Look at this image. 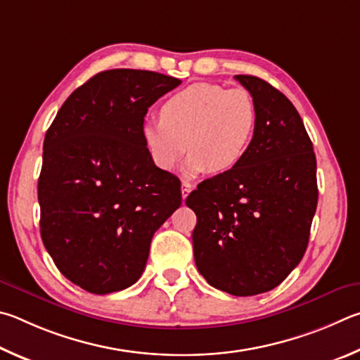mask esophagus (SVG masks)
<instances>
[{"label": "esophagus", "instance_id": "34e87169", "mask_svg": "<svg viewBox=\"0 0 360 360\" xmlns=\"http://www.w3.org/2000/svg\"><path fill=\"white\" fill-rule=\"evenodd\" d=\"M190 191H191V185L188 184V181H184V184H181V198H184V200L188 198Z\"/></svg>", "mask_w": 360, "mask_h": 360}]
</instances>
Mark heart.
<instances>
[{
    "mask_svg": "<svg viewBox=\"0 0 360 360\" xmlns=\"http://www.w3.org/2000/svg\"><path fill=\"white\" fill-rule=\"evenodd\" d=\"M161 120L145 122L142 137L151 160L162 170H174L186 153V170L224 174L248 155L257 126L253 94L245 88L193 84L164 101Z\"/></svg>",
    "mask_w": 360,
    "mask_h": 360,
    "instance_id": "heart-1",
    "label": "heart"
}]
</instances>
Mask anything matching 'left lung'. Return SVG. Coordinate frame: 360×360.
Instances as JSON below:
<instances>
[{"label": "left lung", "mask_w": 360, "mask_h": 360, "mask_svg": "<svg viewBox=\"0 0 360 360\" xmlns=\"http://www.w3.org/2000/svg\"><path fill=\"white\" fill-rule=\"evenodd\" d=\"M253 94L256 134L245 160L186 198L198 217L194 261L210 286L247 297L267 292L305 255L318 205L316 156L285 94L255 75H236Z\"/></svg>", "instance_id": "8db88e82"}]
</instances>
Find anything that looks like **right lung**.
Instances as JSON below:
<instances>
[{
    "label": "right lung",
    "mask_w": 360,
    "mask_h": 360,
    "mask_svg": "<svg viewBox=\"0 0 360 360\" xmlns=\"http://www.w3.org/2000/svg\"><path fill=\"white\" fill-rule=\"evenodd\" d=\"M180 79L110 69L72 91L44 139L41 237L74 285L110 294L141 278L150 243L181 204L180 180L155 166L143 117Z\"/></svg>",
    "instance_id": "obj_1"
}]
</instances>
